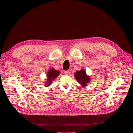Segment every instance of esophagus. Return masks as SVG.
Returning a JSON list of instances; mask_svg holds the SVG:
<instances>
[{
	"label": "esophagus",
	"instance_id": "obj_1",
	"mask_svg": "<svg viewBox=\"0 0 133 133\" xmlns=\"http://www.w3.org/2000/svg\"><path fill=\"white\" fill-rule=\"evenodd\" d=\"M64 73L66 74V75H69L70 74V70L69 69L68 70H66V71H64Z\"/></svg>",
	"mask_w": 133,
	"mask_h": 133
}]
</instances>
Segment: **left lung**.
I'll return each instance as SVG.
<instances>
[{"label":"left lung","mask_w":133,"mask_h":133,"mask_svg":"<svg viewBox=\"0 0 133 133\" xmlns=\"http://www.w3.org/2000/svg\"><path fill=\"white\" fill-rule=\"evenodd\" d=\"M74 76L76 81L84 88L87 86V84L90 82V77L86 74V71L84 69L76 71Z\"/></svg>","instance_id":"left-lung-1"}]
</instances>
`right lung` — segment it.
I'll return each mask as SVG.
<instances>
[{"label":"right lung","mask_w":133,"mask_h":133,"mask_svg":"<svg viewBox=\"0 0 133 133\" xmlns=\"http://www.w3.org/2000/svg\"><path fill=\"white\" fill-rule=\"evenodd\" d=\"M60 72V71L55 70L54 68H52L49 70L47 75V81L45 82L46 83L45 84V86H46V87H48L52 84V82L54 81L58 76H59Z\"/></svg>","instance_id":"obj_1"}]
</instances>
